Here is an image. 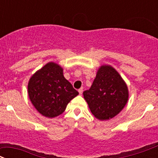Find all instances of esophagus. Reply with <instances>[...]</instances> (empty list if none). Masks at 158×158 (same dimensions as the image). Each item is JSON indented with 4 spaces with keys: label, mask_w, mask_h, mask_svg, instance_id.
<instances>
[{
    "label": "esophagus",
    "mask_w": 158,
    "mask_h": 158,
    "mask_svg": "<svg viewBox=\"0 0 158 158\" xmlns=\"http://www.w3.org/2000/svg\"><path fill=\"white\" fill-rule=\"evenodd\" d=\"M82 91H83V89H82V88H80V89H79V94L80 95H82Z\"/></svg>",
    "instance_id": "obj_1"
}]
</instances>
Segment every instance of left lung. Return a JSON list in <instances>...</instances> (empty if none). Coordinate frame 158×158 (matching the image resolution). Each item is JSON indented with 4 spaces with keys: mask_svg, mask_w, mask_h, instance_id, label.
Returning a JSON list of instances; mask_svg holds the SVG:
<instances>
[{
    "mask_svg": "<svg viewBox=\"0 0 158 158\" xmlns=\"http://www.w3.org/2000/svg\"><path fill=\"white\" fill-rule=\"evenodd\" d=\"M92 114L100 120L112 119L128 101V89L117 71L110 65L98 70L91 86L83 92Z\"/></svg>",
    "mask_w": 158,
    "mask_h": 158,
    "instance_id": "obj_1",
    "label": "left lung"
}]
</instances>
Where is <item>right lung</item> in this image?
Masks as SVG:
<instances>
[{"label": "right lung", "instance_id": "obj_1", "mask_svg": "<svg viewBox=\"0 0 158 158\" xmlns=\"http://www.w3.org/2000/svg\"><path fill=\"white\" fill-rule=\"evenodd\" d=\"M28 95L39 113L53 118L64 112L68 104L79 94L63 75V69L49 62L31 76Z\"/></svg>", "mask_w": 158, "mask_h": 158}]
</instances>
